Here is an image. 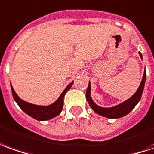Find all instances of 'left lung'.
I'll return each mask as SVG.
<instances>
[{"mask_svg": "<svg viewBox=\"0 0 154 154\" xmlns=\"http://www.w3.org/2000/svg\"><path fill=\"white\" fill-rule=\"evenodd\" d=\"M139 55L140 58L143 59V56H142L141 53H139ZM145 80H146V71H144L143 79L141 81L139 87L132 97H130L128 100L122 102L121 104L116 105L115 106L108 108L99 106L98 105H96L93 101V100L91 96V82H89V85H88L87 91H86V100H87L90 106L92 108V110L95 111V113L102 116H105V117H107V118H115V119L120 118V117H122L124 116L128 115L130 111L133 110V108L137 106V104L139 102L140 99L142 97L143 91Z\"/></svg>", "mask_w": 154, "mask_h": 154, "instance_id": "8db88e82", "label": "left lung"}]
</instances>
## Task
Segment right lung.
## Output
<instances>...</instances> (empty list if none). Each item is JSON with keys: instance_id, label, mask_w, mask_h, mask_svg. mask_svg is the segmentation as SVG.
Returning <instances> with one entry per match:
<instances>
[{"instance_id": "obj_1", "label": "right lung", "mask_w": 154, "mask_h": 154, "mask_svg": "<svg viewBox=\"0 0 154 154\" xmlns=\"http://www.w3.org/2000/svg\"><path fill=\"white\" fill-rule=\"evenodd\" d=\"M73 83H74V81L69 84L68 86L64 89V91L61 93V95L58 98V100L55 102L51 105H48V106H38V105L28 103L25 100H22L18 95H17V93L15 92L11 85V92H12V95H13L15 101L17 103V105L22 111L28 116H30L31 117L38 120V121H47V120L52 119L60 114L63 106L64 95L66 94L67 91L70 89Z\"/></svg>"}]
</instances>
